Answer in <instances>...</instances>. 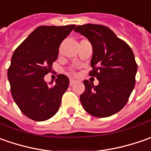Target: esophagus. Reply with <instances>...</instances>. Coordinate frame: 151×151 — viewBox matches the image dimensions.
<instances>
[{
    "label": "esophagus",
    "instance_id": "esophagus-1",
    "mask_svg": "<svg viewBox=\"0 0 151 151\" xmlns=\"http://www.w3.org/2000/svg\"><path fill=\"white\" fill-rule=\"evenodd\" d=\"M76 81H74V80H70V86H73V85L75 84Z\"/></svg>",
    "mask_w": 151,
    "mask_h": 151
}]
</instances>
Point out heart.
I'll use <instances>...</instances> for the list:
<instances>
[{"mask_svg":"<svg viewBox=\"0 0 151 151\" xmlns=\"http://www.w3.org/2000/svg\"><path fill=\"white\" fill-rule=\"evenodd\" d=\"M71 74H74V71H73V70H71Z\"/></svg>","mask_w":151,"mask_h":151,"instance_id":"b5f03b06","label":"heart"}]
</instances>
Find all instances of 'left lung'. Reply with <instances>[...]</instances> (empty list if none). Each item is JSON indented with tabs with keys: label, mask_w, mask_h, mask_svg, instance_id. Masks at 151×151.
<instances>
[{
	"label": "left lung",
	"mask_w": 151,
	"mask_h": 151,
	"mask_svg": "<svg viewBox=\"0 0 151 151\" xmlns=\"http://www.w3.org/2000/svg\"><path fill=\"white\" fill-rule=\"evenodd\" d=\"M88 38L92 45L91 76L99 84L85 80V91L80 96L82 107L97 118L119 112L129 98L135 85L137 64L131 48L107 27L84 24L75 30Z\"/></svg>",
	"instance_id": "left-lung-1"
}]
</instances>
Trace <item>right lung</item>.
Segmentation results:
<instances>
[{
  "label": "right lung",
  "mask_w": 151,
  "mask_h": 151,
  "mask_svg": "<svg viewBox=\"0 0 151 151\" xmlns=\"http://www.w3.org/2000/svg\"><path fill=\"white\" fill-rule=\"evenodd\" d=\"M75 27H38L12 55L7 71L12 96L21 112L34 121L50 119L60 108L69 78L58 75L55 84L49 86L44 77L52 70L60 45Z\"/></svg>",
  "instance_id": "right-lung-1"
}]
</instances>
